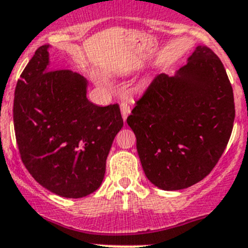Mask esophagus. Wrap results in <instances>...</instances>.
Here are the masks:
<instances>
[{
  "label": "esophagus",
  "mask_w": 248,
  "mask_h": 248,
  "mask_svg": "<svg viewBox=\"0 0 248 248\" xmlns=\"http://www.w3.org/2000/svg\"><path fill=\"white\" fill-rule=\"evenodd\" d=\"M120 108H121L122 119H124V121H126V119L128 117V115L131 114V108H129V106L127 103H121Z\"/></svg>",
  "instance_id": "1"
}]
</instances>
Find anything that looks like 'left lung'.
<instances>
[{
    "label": "left lung",
    "mask_w": 248,
    "mask_h": 248,
    "mask_svg": "<svg viewBox=\"0 0 248 248\" xmlns=\"http://www.w3.org/2000/svg\"><path fill=\"white\" fill-rule=\"evenodd\" d=\"M234 96L223 63L198 46L172 77L155 78L127 124L142 170L164 191L187 188L214 169L231 138Z\"/></svg>",
    "instance_id": "8db88e82"
}]
</instances>
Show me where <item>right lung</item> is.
<instances>
[{
  "label": "right lung",
  "mask_w": 248,
  "mask_h": 248,
  "mask_svg": "<svg viewBox=\"0 0 248 248\" xmlns=\"http://www.w3.org/2000/svg\"><path fill=\"white\" fill-rule=\"evenodd\" d=\"M49 44L36 50L17 80L13 120L22 163L39 185L64 198L96 191L115 136L119 104L87 99L89 82L72 71H50Z\"/></svg>",
  "instance_id": "obj_1"
}]
</instances>
